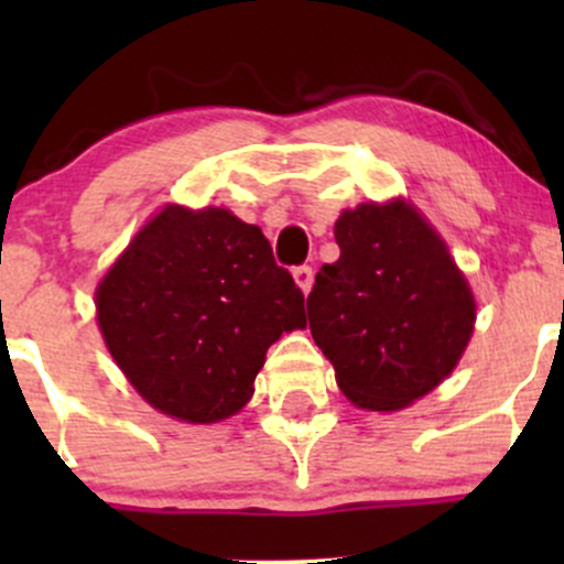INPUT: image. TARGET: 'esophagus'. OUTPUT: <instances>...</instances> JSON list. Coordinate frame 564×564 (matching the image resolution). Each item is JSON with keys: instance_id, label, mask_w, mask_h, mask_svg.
I'll list each match as a JSON object with an SVG mask.
<instances>
[{"instance_id": "1", "label": "esophagus", "mask_w": 564, "mask_h": 564, "mask_svg": "<svg viewBox=\"0 0 564 564\" xmlns=\"http://www.w3.org/2000/svg\"><path fill=\"white\" fill-rule=\"evenodd\" d=\"M292 275H294V281H297V286L308 294L311 286H314V270H311L308 264H300V267H294Z\"/></svg>"}]
</instances>
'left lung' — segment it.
Segmentation results:
<instances>
[{
  "mask_svg": "<svg viewBox=\"0 0 564 564\" xmlns=\"http://www.w3.org/2000/svg\"><path fill=\"white\" fill-rule=\"evenodd\" d=\"M340 256L322 264L308 322L351 403L409 406L456 368L475 300L434 229L403 202L360 204L335 224Z\"/></svg>",
  "mask_w": 564,
  "mask_h": 564,
  "instance_id": "obj_1",
  "label": "left lung"
}]
</instances>
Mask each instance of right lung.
I'll list each match as a JSON object with an SVG mask.
<instances>
[{"instance_id": "add662e5", "label": "right lung", "mask_w": 564, "mask_h": 564, "mask_svg": "<svg viewBox=\"0 0 564 564\" xmlns=\"http://www.w3.org/2000/svg\"><path fill=\"white\" fill-rule=\"evenodd\" d=\"M303 292L259 226L229 209L166 207L98 286L108 351L155 409L215 423L253 395L264 355L305 327Z\"/></svg>"}]
</instances>
